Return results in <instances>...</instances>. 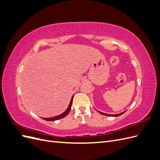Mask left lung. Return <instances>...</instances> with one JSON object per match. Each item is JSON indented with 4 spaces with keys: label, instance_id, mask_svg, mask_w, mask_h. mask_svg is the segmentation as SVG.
<instances>
[{
    "label": "left lung",
    "instance_id": "obj_1",
    "mask_svg": "<svg viewBox=\"0 0 160 160\" xmlns=\"http://www.w3.org/2000/svg\"><path fill=\"white\" fill-rule=\"evenodd\" d=\"M125 112V111H124V112H122L121 113H119V114H115V115H110V114H107V113H102V112H100V111H99V113H100L102 115H108V116H113V117H118V116H119L121 115H122L123 113H124Z\"/></svg>",
    "mask_w": 160,
    "mask_h": 160
}]
</instances>
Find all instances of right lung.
Here are the masks:
<instances>
[{"instance_id":"1","label":"right lung","mask_w":160,"mask_h":160,"mask_svg":"<svg viewBox=\"0 0 160 160\" xmlns=\"http://www.w3.org/2000/svg\"><path fill=\"white\" fill-rule=\"evenodd\" d=\"M72 99H73V96L71 98V100L70 101V103L69 105V107L67 109V110L65 111L64 113H62V114L59 115H57V116H55V117H53V118H42L43 119H45L46 121H55V120H58V119H62L64 117H65V116L69 113V112L70 111V109H71V105H72Z\"/></svg>"}]
</instances>
